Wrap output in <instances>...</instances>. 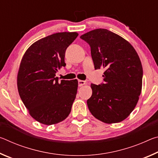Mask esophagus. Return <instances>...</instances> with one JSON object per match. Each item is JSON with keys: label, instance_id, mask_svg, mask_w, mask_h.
<instances>
[{"label": "esophagus", "instance_id": "obj_1", "mask_svg": "<svg viewBox=\"0 0 158 158\" xmlns=\"http://www.w3.org/2000/svg\"><path fill=\"white\" fill-rule=\"evenodd\" d=\"M85 84H86V82L85 81H83V80H79L78 81L79 86H82V85H84Z\"/></svg>", "mask_w": 158, "mask_h": 158}]
</instances>
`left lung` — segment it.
Here are the masks:
<instances>
[{
  "instance_id": "8db88e82",
  "label": "left lung",
  "mask_w": 158,
  "mask_h": 158,
  "mask_svg": "<svg viewBox=\"0 0 158 158\" xmlns=\"http://www.w3.org/2000/svg\"><path fill=\"white\" fill-rule=\"evenodd\" d=\"M89 44L95 69L104 68V81L91 84L88 107L105 123L121 122L135 108L142 89L143 68L132 44L107 29L98 28L80 37Z\"/></svg>"
}]
</instances>
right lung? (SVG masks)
I'll use <instances>...</instances> for the list:
<instances>
[{
	"label": "right lung",
	"instance_id": "right-lung-1",
	"mask_svg": "<svg viewBox=\"0 0 158 158\" xmlns=\"http://www.w3.org/2000/svg\"><path fill=\"white\" fill-rule=\"evenodd\" d=\"M78 35L62 32L39 40L28 47L21 60L17 74L19 94L29 114L40 123L56 124L70 113L78 81L59 82L56 73L65 67L66 49Z\"/></svg>",
	"mask_w": 158,
	"mask_h": 158
}]
</instances>
